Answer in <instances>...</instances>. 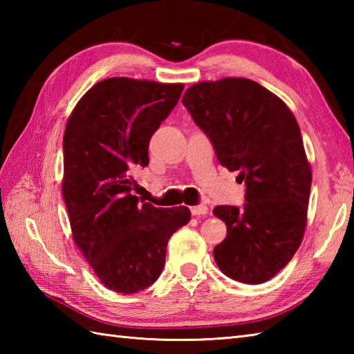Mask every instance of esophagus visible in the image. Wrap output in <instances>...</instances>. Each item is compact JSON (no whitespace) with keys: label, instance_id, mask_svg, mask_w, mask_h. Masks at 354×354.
I'll return each mask as SVG.
<instances>
[{"label":"esophagus","instance_id":"esophagus-1","mask_svg":"<svg viewBox=\"0 0 354 354\" xmlns=\"http://www.w3.org/2000/svg\"><path fill=\"white\" fill-rule=\"evenodd\" d=\"M193 216H204L208 213V207L207 205H194L190 208Z\"/></svg>","mask_w":354,"mask_h":354}]
</instances>
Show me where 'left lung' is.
<instances>
[{
    "mask_svg": "<svg viewBox=\"0 0 354 354\" xmlns=\"http://www.w3.org/2000/svg\"><path fill=\"white\" fill-rule=\"evenodd\" d=\"M183 104L212 141L217 160L245 181L243 207L217 205L227 237L214 260L232 280L260 284L288 265L301 245L312 170L301 132L284 102L250 79L201 82Z\"/></svg>",
    "mask_w": 354,
    "mask_h": 354,
    "instance_id": "obj_1",
    "label": "left lung"
}]
</instances>
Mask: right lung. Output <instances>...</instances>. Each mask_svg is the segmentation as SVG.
<instances>
[{"instance_id":"1","label":"right lung","mask_w":354,"mask_h":354,"mask_svg":"<svg viewBox=\"0 0 354 354\" xmlns=\"http://www.w3.org/2000/svg\"><path fill=\"white\" fill-rule=\"evenodd\" d=\"M183 89L104 79L82 97L65 127L62 193L73 239L103 286L118 293L153 284L170 236L190 222L187 207L138 204L131 175L149 165V141Z\"/></svg>"}]
</instances>
